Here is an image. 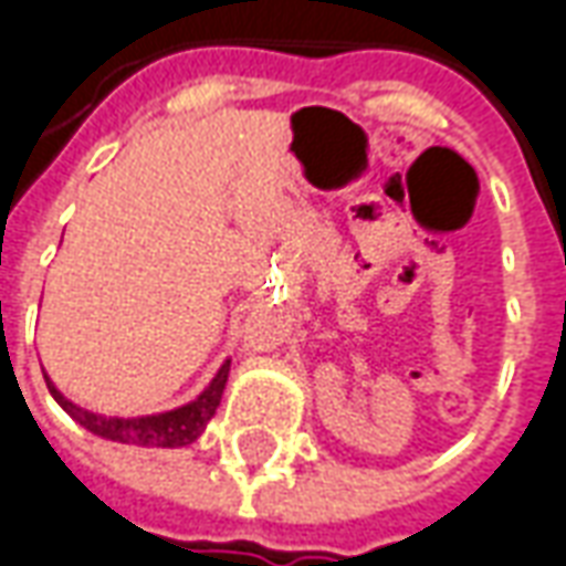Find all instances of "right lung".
<instances>
[{
  "mask_svg": "<svg viewBox=\"0 0 566 566\" xmlns=\"http://www.w3.org/2000/svg\"><path fill=\"white\" fill-rule=\"evenodd\" d=\"M229 365H232V359H226V363L219 365L213 380L186 406L170 409V412L138 415V418H107V415L80 409L76 402H71L67 396L57 390L49 375H45V384H49V394L55 396L57 406L71 415L80 428H86L95 437H102V440L126 446H148V449H182V446L195 443L203 433V428H207V421L217 415L226 380H229Z\"/></svg>",
  "mask_w": 566,
  "mask_h": 566,
  "instance_id": "obj_1",
  "label": "right lung"
}]
</instances>
